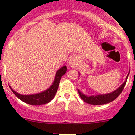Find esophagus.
Segmentation results:
<instances>
[{"instance_id":"esophagus-1","label":"esophagus","mask_w":135,"mask_h":135,"mask_svg":"<svg viewBox=\"0 0 135 135\" xmlns=\"http://www.w3.org/2000/svg\"><path fill=\"white\" fill-rule=\"evenodd\" d=\"M78 61H77V57L76 56H72L70 58L69 61V64L71 67L74 68L75 66L77 65Z\"/></svg>"}]
</instances>
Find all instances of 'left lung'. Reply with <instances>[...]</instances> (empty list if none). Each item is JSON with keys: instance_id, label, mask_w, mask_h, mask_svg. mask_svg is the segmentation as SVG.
Returning <instances> with one entry per match:
<instances>
[{"instance_id": "left-lung-1", "label": "left lung", "mask_w": 135, "mask_h": 135, "mask_svg": "<svg viewBox=\"0 0 135 135\" xmlns=\"http://www.w3.org/2000/svg\"><path fill=\"white\" fill-rule=\"evenodd\" d=\"M129 74V72L127 74V77L126 78V81L124 82V83H122V85H121L120 86H119L116 90H114L112 93L104 94L95 95V96H86V95L82 93L81 92H80L79 90H78V91L79 96L81 98L82 100L86 103H89L90 105H94L106 104V103H108L109 102L114 101L116 98L121 94L125 85H126Z\"/></svg>"}]
</instances>
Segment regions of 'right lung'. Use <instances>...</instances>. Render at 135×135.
I'll use <instances>...</instances> for the list:
<instances>
[{"instance_id":"1","label":"right lung","mask_w":135,"mask_h":135,"mask_svg":"<svg viewBox=\"0 0 135 135\" xmlns=\"http://www.w3.org/2000/svg\"><path fill=\"white\" fill-rule=\"evenodd\" d=\"M66 66H63L61 69H59L56 72L55 79L54 80L53 83L48 89L45 90V91L41 92L37 94L29 95H22L21 94L17 93L13 89L9 86L11 90H12L14 94L20 99L21 101L25 102L28 104L32 105H40L46 104L49 103L54 98L55 95L57 90L58 86H59V81H60L61 77L66 73Z\"/></svg>"}]
</instances>
